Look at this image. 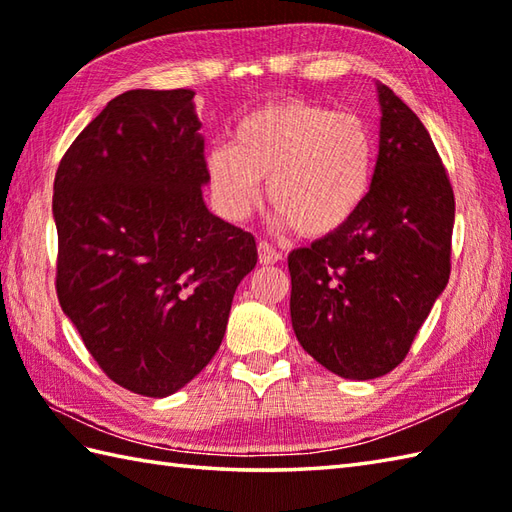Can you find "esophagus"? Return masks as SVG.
Listing matches in <instances>:
<instances>
[{"instance_id":"obj_1","label":"esophagus","mask_w":512,"mask_h":512,"mask_svg":"<svg viewBox=\"0 0 512 512\" xmlns=\"http://www.w3.org/2000/svg\"><path fill=\"white\" fill-rule=\"evenodd\" d=\"M257 253H259V264H262V266H273V264H277L279 259H281L279 250L273 244H268V242H259Z\"/></svg>"}]
</instances>
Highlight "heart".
<instances>
[{
	"mask_svg": "<svg viewBox=\"0 0 512 512\" xmlns=\"http://www.w3.org/2000/svg\"><path fill=\"white\" fill-rule=\"evenodd\" d=\"M376 138L361 116L328 105L284 99L246 114L231 145L206 158L213 202L239 222L266 198L281 226L328 237L352 220L372 189Z\"/></svg>",
	"mask_w": 512,
	"mask_h": 512,
	"instance_id": "obj_1",
	"label": "heart"
}]
</instances>
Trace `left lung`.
Returning a JSON list of instances; mask_svg holds the SVG:
<instances>
[{
    "instance_id": "8db88e82",
    "label": "left lung",
    "mask_w": 512,
    "mask_h": 512,
    "mask_svg": "<svg viewBox=\"0 0 512 512\" xmlns=\"http://www.w3.org/2000/svg\"><path fill=\"white\" fill-rule=\"evenodd\" d=\"M372 189L341 231L288 255L297 339L332 374L398 367L451 275L455 198L420 118L378 83Z\"/></svg>"
}]
</instances>
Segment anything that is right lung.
<instances>
[{
	"instance_id": "1",
	"label": "right lung",
	"mask_w": 512,
	"mask_h": 512,
	"mask_svg": "<svg viewBox=\"0 0 512 512\" xmlns=\"http://www.w3.org/2000/svg\"><path fill=\"white\" fill-rule=\"evenodd\" d=\"M193 90H129L54 176L57 297L107 378L165 398L220 347L255 237L215 217Z\"/></svg>"
}]
</instances>
